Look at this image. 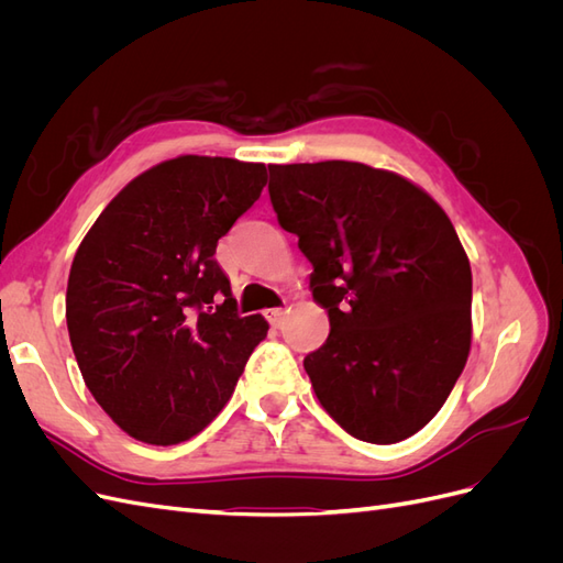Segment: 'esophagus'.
<instances>
[{
  "label": "esophagus",
  "mask_w": 563,
  "mask_h": 563,
  "mask_svg": "<svg viewBox=\"0 0 563 563\" xmlns=\"http://www.w3.org/2000/svg\"><path fill=\"white\" fill-rule=\"evenodd\" d=\"M286 317V310L284 308H275V310H267V319L272 327H282V321Z\"/></svg>",
  "instance_id": "34e87169"
}]
</instances>
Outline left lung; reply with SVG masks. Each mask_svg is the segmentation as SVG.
Listing matches in <instances>:
<instances>
[{
  "label": "left lung",
  "mask_w": 563,
  "mask_h": 563,
  "mask_svg": "<svg viewBox=\"0 0 563 563\" xmlns=\"http://www.w3.org/2000/svg\"><path fill=\"white\" fill-rule=\"evenodd\" d=\"M267 190L329 312L327 343L302 362L323 411L368 444L416 434L472 343V269L449 216L416 183L360 162L272 164Z\"/></svg>",
  "instance_id": "8db88e82"
}]
</instances>
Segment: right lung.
<instances>
[{"mask_svg":"<svg viewBox=\"0 0 563 563\" xmlns=\"http://www.w3.org/2000/svg\"><path fill=\"white\" fill-rule=\"evenodd\" d=\"M265 183V164L166 159L108 203L75 253L65 319L81 378L143 444H180L207 428L267 335L261 314H236L213 258Z\"/></svg>","mask_w":563,"mask_h":563,"instance_id":"add662e5","label":"right lung"}]
</instances>
